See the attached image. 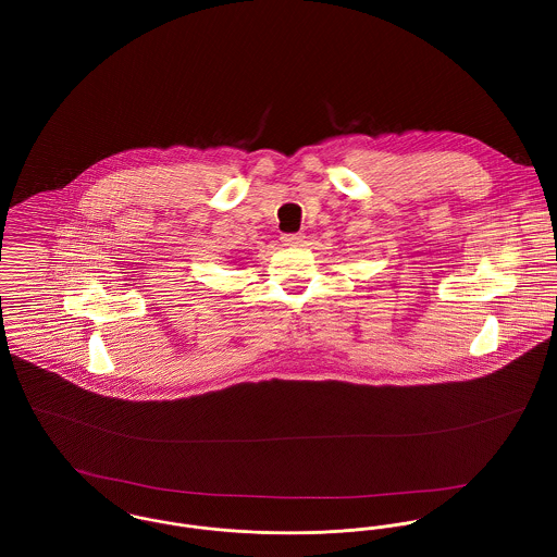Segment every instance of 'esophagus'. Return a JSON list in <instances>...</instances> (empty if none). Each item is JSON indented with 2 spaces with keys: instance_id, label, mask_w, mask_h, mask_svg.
<instances>
[{
  "instance_id": "34e87169",
  "label": "esophagus",
  "mask_w": 557,
  "mask_h": 557,
  "mask_svg": "<svg viewBox=\"0 0 557 557\" xmlns=\"http://www.w3.org/2000/svg\"><path fill=\"white\" fill-rule=\"evenodd\" d=\"M281 242H285V246H302L305 244V234H285Z\"/></svg>"
}]
</instances>
